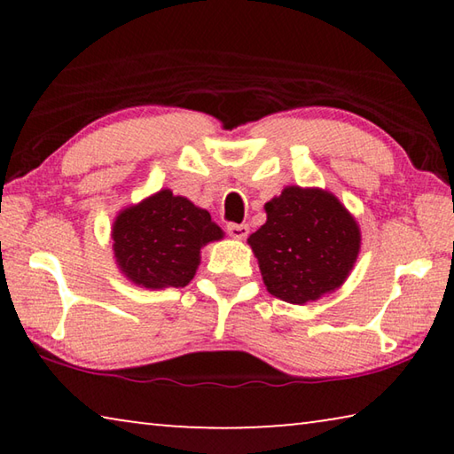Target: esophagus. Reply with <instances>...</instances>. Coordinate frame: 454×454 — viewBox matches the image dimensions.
<instances>
[{
	"mask_svg": "<svg viewBox=\"0 0 454 454\" xmlns=\"http://www.w3.org/2000/svg\"><path fill=\"white\" fill-rule=\"evenodd\" d=\"M226 230H228V234L234 238V240H244V238L250 232L248 224H228Z\"/></svg>",
	"mask_w": 454,
	"mask_h": 454,
	"instance_id": "obj_1",
	"label": "esophagus"
}]
</instances>
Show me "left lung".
I'll list each match as a JSON object with an SVG mask.
<instances>
[{"label":"left lung","instance_id":"1","mask_svg":"<svg viewBox=\"0 0 454 454\" xmlns=\"http://www.w3.org/2000/svg\"><path fill=\"white\" fill-rule=\"evenodd\" d=\"M264 210L266 222L248 244L272 296L302 306L347 282L363 236L333 192L286 186Z\"/></svg>","mask_w":454,"mask_h":454}]
</instances>
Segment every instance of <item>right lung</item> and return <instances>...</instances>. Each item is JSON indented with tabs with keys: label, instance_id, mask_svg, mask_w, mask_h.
Listing matches in <instances>:
<instances>
[{
	"label": "right lung",
	"instance_id": "obj_1",
	"mask_svg": "<svg viewBox=\"0 0 454 454\" xmlns=\"http://www.w3.org/2000/svg\"><path fill=\"white\" fill-rule=\"evenodd\" d=\"M224 238L210 212L162 188L118 212L112 250L118 270L140 288L164 290L190 284L202 248Z\"/></svg>",
	"mask_w": 454,
	"mask_h": 454
}]
</instances>
